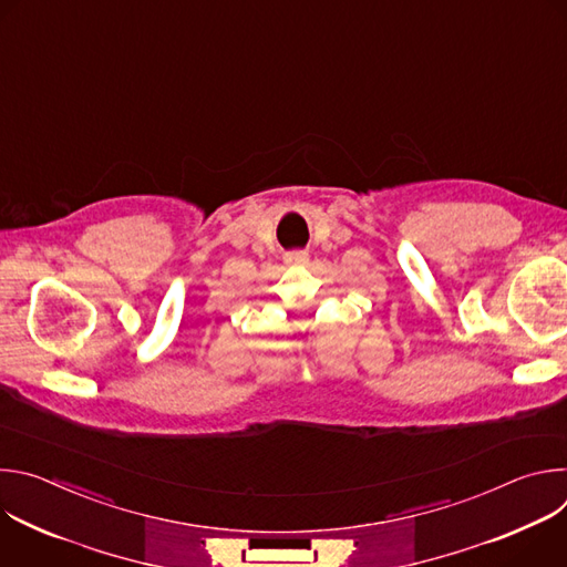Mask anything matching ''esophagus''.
<instances>
[{
  "label": "esophagus",
  "instance_id": "esophagus-1",
  "mask_svg": "<svg viewBox=\"0 0 567 567\" xmlns=\"http://www.w3.org/2000/svg\"><path fill=\"white\" fill-rule=\"evenodd\" d=\"M307 260H309L307 251H289V254L285 256V262H287V265H291V267H300V265H307Z\"/></svg>",
  "mask_w": 567,
  "mask_h": 567
}]
</instances>
